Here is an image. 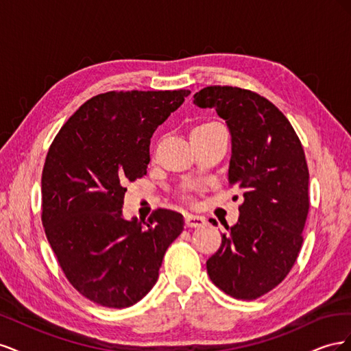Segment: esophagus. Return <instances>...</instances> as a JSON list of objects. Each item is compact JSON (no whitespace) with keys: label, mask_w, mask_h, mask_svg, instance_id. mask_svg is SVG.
I'll use <instances>...</instances> for the list:
<instances>
[{"label":"esophagus","mask_w":351,"mask_h":351,"mask_svg":"<svg viewBox=\"0 0 351 351\" xmlns=\"http://www.w3.org/2000/svg\"><path fill=\"white\" fill-rule=\"evenodd\" d=\"M184 222H186V227L200 228L206 224V219L204 217H199V215H186Z\"/></svg>","instance_id":"esophagus-1"}]
</instances>
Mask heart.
Returning <instances> with one entry per match:
<instances>
[{
    "instance_id": "1",
    "label": "heart",
    "mask_w": 351,
    "mask_h": 351,
    "mask_svg": "<svg viewBox=\"0 0 351 351\" xmlns=\"http://www.w3.org/2000/svg\"><path fill=\"white\" fill-rule=\"evenodd\" d=\"M215 127H219V124H217V123H204V124L197 125L196 129L192 132V134H195V133H202V132H209V130H212V129H215Z\"/></svg>"
}]
</instances>
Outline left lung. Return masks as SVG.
Listing matches in <instances>:
<instances>
[{
	"instance_id": "1",
	"label": "left lung",
	"mask_w": 351,
	"mask_h": 351,
	"mask_svg": "<svg viewBox=\"0 0 351 351\" xmlns=\"http://www.w3.org/2000/svg\"><path fill=\"white\" fill-rule=\"evenodd\" d=\"M193 104L214 108L231 134L228 183L243 195L239 221L206 261L210 281L226 294L254 300L290 272L309 212V169L290 121L261 95L208 86Z\"/></svg>"
}]
</instances>
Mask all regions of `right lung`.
<instances>
[{"instance_id": "add662e5", "label": "right lung", "mask_w": 351, "mask_h": 351, "mask_svg": "<svg viewBox=\"0 0 351 351\" xmlns=\"http://www.w3.org/2000/svg\"><path fill=\"white\" fill-rule=\"evenodd\" d=\"M190 90L107 92L74 112L42 171V224L67 280L93 303L133 306L152 290L183 215L123 217L127 182L146 174L151 137Z\"/></svg>"}]
</instances>
